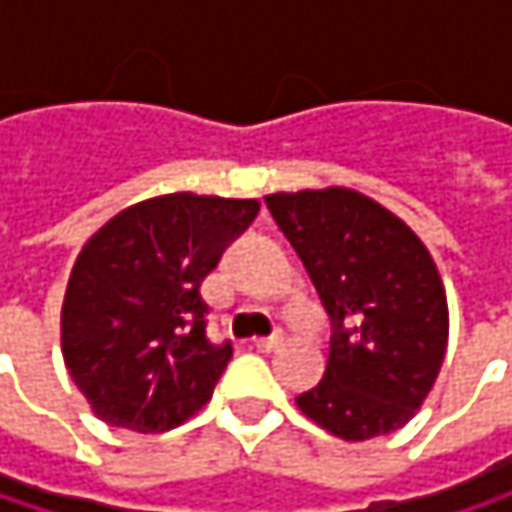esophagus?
Masks as SVG:
<instances>
[{
    "mask_svg": "<svg viewBox=\"0 0 512 512\" xmlns=\"http://www.w3.org/2000/svg\"><path fill=\"white\" fill-rule=\"evenodd\" d=\"M281 341H284V335H281V332H272L269 338H257L255 347L260 350V353H272V350H275V347H278Z\"/></svg>",
    "mask_w": 512,
    "mask_h": 512,
    "instance_id": "34e87169",
    "label": "esophagus"
}]
</instances>
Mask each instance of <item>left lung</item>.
Instances as JSON below:
<instances>
[{
  "mask_svg": "<svg viewBox=\"0 0 512 512\" xmlns=\"http://www.w3.org/2000/svg\"><path fill=\"white\" fill-rule=\"evenodd\" d=\"M332 320L329 364L296 406L338 439L400 430L448 347V299L415 231L373 198L329 186L266 195Z\"/></svg>",
  "mask_w": 512,
  "mask_h": 512,
  "instance_id": "obj_1",
  "label": "left lung"
}]
</instances>
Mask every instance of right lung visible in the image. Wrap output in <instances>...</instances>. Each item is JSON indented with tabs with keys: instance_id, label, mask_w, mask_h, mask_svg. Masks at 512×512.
<instances>
[{
	"instance_id": "right-lung-1",
	"label": "right lung",
	"mask_w": 512,
	"mask_h": 512,
	"mask_svg": "<svg viewBox=\"0 0 512 512\" xmlns=\"http://www.w3.org/2000/svg\"><path fill=\"white\" fill-rule=\"evenodd\" d=\"M257 210L255 198L159 195L82 246L61 305V353L97 418L165 433L213 397L234 347L207 338L201 284Z\"/></svg>"
}]
</instances>
